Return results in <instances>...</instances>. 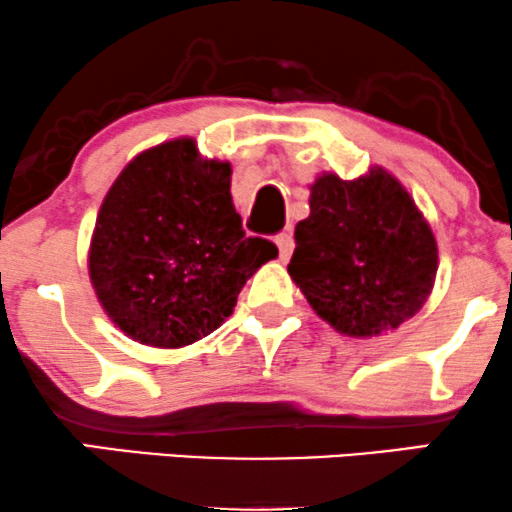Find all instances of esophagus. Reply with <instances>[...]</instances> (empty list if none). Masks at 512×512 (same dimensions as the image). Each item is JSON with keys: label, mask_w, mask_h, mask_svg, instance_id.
I'll return each instance as SVG.
<instances>
[{"label": "esophagus", "mask_w": 512, "mask_h": 512, "mask_svg": "<svg viewBox=\"0 0 512 512\" xmlns=\"http://www.w3.org/2000/svg\"><path fill=\"white\" fill-rule=\"evenodd\" d=\"M276 245H279V257H281V262L289 260L291 252H293V238H291V233H279V236H276Z\"/></svg>", "instance_id": "obj_1"}]
</instances>
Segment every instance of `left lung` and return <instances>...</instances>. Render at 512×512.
<instances>
[{
	"instance_id": "left-lung-1",
	"label": "left lung",
	"mask_w": 512,
	"mask_h": 512,
	"mask_svg": "<svg viewBox=\"0 0 512 512\" xmlns=\"http://www.w3.org/2000/svg\"><path fill=\"white\" fill-rule=\"evenodd\" d=\"M289 274L327 325L378 337L414 317L431 296L438 245L395 175L375 166L356 180L322 173L310 216L298 221Z\"/></svg>"
}]
</instances>
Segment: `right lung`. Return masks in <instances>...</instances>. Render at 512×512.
<instances>
[{
	"instance_id": "obj_1",
	"label": "right lung",
	"mask_w": 512,
	"mask_h": 512,
	"mask_svg": "<svg viewBox=\"0 0 512 512\" xmlns=\"http://www.w3.org/2000/svg\"><path fill=\"white\" fill-rule=\"evenodd\" d=\"M274 243L248 238L233 207L231 163L192 137L142 151L98 211L88 276L115 327L156 349L195 344L233 313Z\"/></svg>"
}]
</instances>
